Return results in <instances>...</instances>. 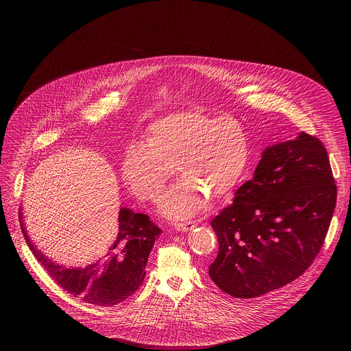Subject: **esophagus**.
<instances>
[{
	"label": "esophagus",
	"instance_id": "34e87169",
	"mask_svg": "<svg viewBox=\"0 0 351 351\" xmlns=\"http://www.w3.org/2000/svg\"><path fill=\"white\" fill-rule=\"evenodd\" d=\"M194 226H195V222L186 221V222L176 223V225H175V229H176V230H179V232H189V230H191Z\"/></svg>",
	"mask_w": 351,
	"mask_h": 351
}]
</instances>
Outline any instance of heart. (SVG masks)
Returning <instances> with one entry per match:
<instances>
[{
  "instance_id": "heart-1",
  "label": "heart",
  "mask_w": 351,
  "mask_h": 351,
  "mask_svg": "<svg viewBox=\"0 0 351 351\" xmlns=\"http://www.w3.org/2000/svg\"><path fill=\"white\" fill-rule=\"evenodd\" d=\"M248 161V137L236 119L189 111L149 125L141 145L126 152L122 176L136 197L154 202L173 169L180 179L164 193L158 211L182 221L202 211L208 197L229 195Z\"/></svg>"
}]
</instances>
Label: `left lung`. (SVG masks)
<instances>
[{"mask_svg":"<svg viewBox=\"0 0 351 351\" xmlns=\"http://www.w3.org/2000/svg\"><path fill=\"white\" fill-rule=\"evenodd\" d=\"M337 189L324 144L304 132L267 147L254 178L211 226L219 252L214 283L232 297L279 289L313 264L328 233Z\"/></svg>","mask_w":351,"mask_h":351,"instance_id":"left-lung-1","label":"left lung"}]
</instances>
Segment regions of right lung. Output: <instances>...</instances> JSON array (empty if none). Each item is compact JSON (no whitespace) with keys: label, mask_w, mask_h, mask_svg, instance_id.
<instances>
[{"label":"right lung","mask_w":351,"mask_h":351,"mask_svg":"<svg viewBox=\"0 0 351 351\" xmlns=\"http://www.w3.org/2000/svg\"><path fill=\"white\" fill-rule=\"evenodd\" d=\"M22 233L37 261L62 289L83 302L111 307L132 295L143 283L145 265L162 230L145 214L119 210V232L103 260L86 268H66L49 260L29 239L19 214Z\"/></svg>","instance_id":"right-lung-1"}]
</instances>
